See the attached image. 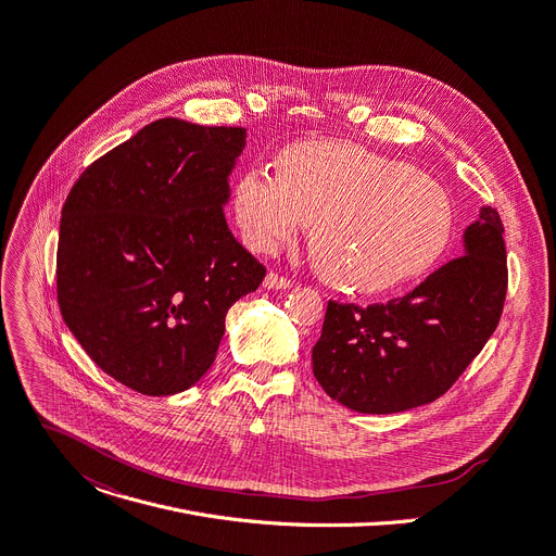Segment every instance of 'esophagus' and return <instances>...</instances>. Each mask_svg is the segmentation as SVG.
<instances>
[{
	"label": "esophagus",
	"mask_w": 556,
	"mask_h": 556,
	"mask_svg": "<svg viewBox=\"0 0 556 556\" xmlns=\"http://www.w3.org/2000/svg\"><path fill=\"white\" fill-rule=\"evenodd\" d=\"M264 286L268 290H286V288L292 286V281L288 277H281L279 273H268L266 279H264Z\"/></svg>",
	"instance_id": "esophagus-1"
}]
</instances>
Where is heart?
<instances>
[{
	"mask_svg": "<svg viewBox=\"0 0 556 556\" xmlns=\"http://www.w3.org/2000/svg\"><path fill=\"white\" fill-rule=\"evenodd\" d=\"M245 245L270 255L311 224L319 275L355 294H379L426 275L445 252L454 211L445 188L357 143L308 139L283 148L277 175L245 170L232 192Z\"/></svg>",
	"mask_w": 556,
	"mask_h": 556,
	"instance_id": "heart-1",
	"label": "heart"
}]
</instances>
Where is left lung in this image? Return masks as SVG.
<instances>
[{"label": "left lung", "instance_id": "left-lung-1", "mask_svg": "<svg viewBox=\"0 0 556 556\" xmlns=\"http://www.w3.org/2000/svg\"><path fill=\"white\" fill-rule=\"evenodd\" d=\"M508 290L503 224L483 206L462 257L388 304L328 301L313 372L328 396L366 415L413 410L462 377L496 330Z\"/></svg>", "mask_w": 556, "mask_h": 556}]
</instances>
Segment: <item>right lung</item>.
I'll list each match as a JSON object with an SVG mask.
<instances>
[{"label":"right lung","mask_w":556,"mask_h":556,"mask_svg":"<svg viewBox=\"0 0 556 556\" xmlns=\"http://www.w3.org/2000/svg\"><path fill=\"white\" fill-rule=\"evenodd\" d=\"M243 146L245 128L157 119L92 162L66 197L62 317L135 392L194 386L217 357L226 313L266 277L224 215Z\"/></svg>","instance_id":"add662e5"}]
</instances>
